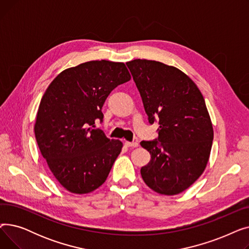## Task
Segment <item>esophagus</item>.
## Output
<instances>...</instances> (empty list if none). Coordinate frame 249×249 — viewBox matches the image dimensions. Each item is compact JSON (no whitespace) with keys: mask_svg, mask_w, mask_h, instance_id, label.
Instances as JSON below:
<instances>
[{"mask_svg":"<svg viewBox=\"0 0 249 249\" xmlns=\"http://www.w3.org/2000/svg\"><path fill=\"white\" fill-rule=\"evenodd\" d=\"M125 146L126 147H137L138 143L137 142H129V141H125Z\"/></svg>","mask_w":249,"mask_h":249,"instance_id":"obj_1","label":"esophagus"}]
</instances>
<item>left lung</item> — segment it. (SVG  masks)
<instances>
[{
  "instance_id": "obj_1",
  "label": "left lung",
  "mask_w": 249,
  "mask_h": 249,
  "mask_svg": "<svg viewBox=\"0 0 249 249\" xmlns=\"http://www.w3.org/2000/svg\"><path fill=\"white\" fill-rule=\"evenodd\" d=\"M148 122L159 137L141 141L150 161L140 169L154 192L173 196L191 187L205 171L214 137L204 97L191 78L175 67L147 59L128 61Z\"/></svg>"
}]
</instances>
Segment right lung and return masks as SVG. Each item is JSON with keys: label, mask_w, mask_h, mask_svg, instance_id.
Listing matches in <instances>:
<instances>
[{"label": "right lung", "mask_w": 249, "mask_h": 249, "mask_svg": "<svg viewBox=\"0 0 249 249\" xmlns=\"http://www.w3.org/2000/svg\"><path fill=\"white\" fill-rule=\"evenodd\" d=\"M123 62L88 61L61 71L39 105L34 126L39 149L59 184L88 194L102 186L122 149L95 122L111 91L130 81Z\"/></svg>", "instance_id": "1"}]
</instances>
